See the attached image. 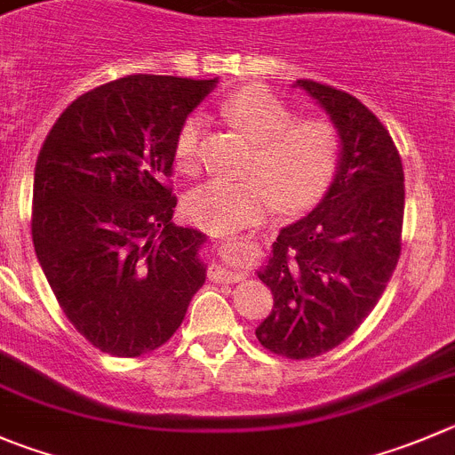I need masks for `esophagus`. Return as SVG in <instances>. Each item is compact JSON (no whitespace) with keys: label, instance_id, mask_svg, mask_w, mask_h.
<instances>
[{"label":"esophagus","instance_id":"1","mask_svg":"<svg viewBox=\"0 0 455 455\" xmlns=\"http://www.w3.org/2000/svg\"><path fill=\"white\" fill-rule=\"evenodd\" d=\"M220 242H222V247L227 249L228 253H233V256L247 249V237H222ZM208 278L213 280V283H237V280H242V274L224 269V267H213V269L208 271Z\"/></svg>","mask_w":455,"mask_h":455}]
</instances>
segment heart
<instances>
[{"label":"heart","instance_id":"b5f03b06","mask_svg":"<svg viewBox=\"0 0 455 455\" xmlns=\"http://www.w3.org/2000/svg\"><path fill=\"white\" fill-rule=\"evenodd\" d=\"M222 114L258 141L251 177H218L193 190L186 213L208 231H233L265 220L278 204L287 213L314 206L328 193L341 159V134L328 118H296L269 89L244 87L222 105ZM204 121L193 114L175 137V164L186 175L204 164Z\"/></svg>","mask_w":455,"mask_h":455}]
</instances>
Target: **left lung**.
<instances>
[{"mask_svg":"<svg viewBox=\"0 0 455 455\" xmlns=\"http://www.w3.org/2000/svg\"><path fill=\"white\" fill-rule=\"evenodd\" d=\"M296 84L341 134L332 186L312 213L278 233L258 274L274 294L258 341L300 362L346 341L384 294L402 251L404 170L388 130L362 100L314 80Z\"/></svg>","mask_w":455,"mask_h":455,"instance_id":"8db88e82","label":"left lung"}]
</instances>
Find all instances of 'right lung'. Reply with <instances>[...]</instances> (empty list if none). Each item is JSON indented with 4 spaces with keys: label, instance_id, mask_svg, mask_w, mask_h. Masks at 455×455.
<instances>
[{
    "label": "right lung",
    "instance_id": "add662e5",
    "mask_svg": "<svg viewBox=\"0 0 455 455\" xmlns=\"http://www.w3.org/2000/svg\"><path fill=\"white\" fill-rule=\"evenodd\" d=\"M215 80L134 74L83 93L53 123L33 180L31 235L62 312L92 346L141 356L181 325L206 280V237L177 227L181 123Z\"/></svg>",
    "mask_w": 455,
    "mask_h": 455
}]
</instances>
